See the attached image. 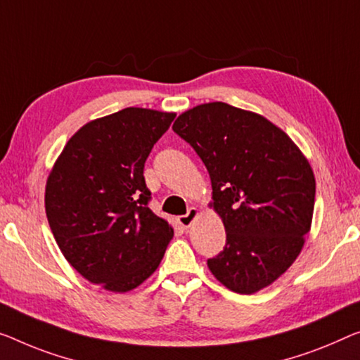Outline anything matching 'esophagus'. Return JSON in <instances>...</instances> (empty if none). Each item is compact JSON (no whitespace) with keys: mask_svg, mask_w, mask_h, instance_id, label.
I'll list each match as a JSON object with an SVG mask.
<instances>
[{"mask_svg":"<svg viewBox=\"0 0 360 360\" xmlns=\"http://www.w3.org/2000/svg\"><path fill=\"white\" fill-rule=\"evenodd\" d=\"M198 213H200V212H198V208H197V207H191V208H189V212H187L186 214H182V217H179V218H178V223H179L181 226L184 228V229L191 228V224L194 223L195 219H197Z\"/></svg>","mask_w":360,"mask_h":360,"instance_id":"34e87169","label":"esophagus"}]
</instances>
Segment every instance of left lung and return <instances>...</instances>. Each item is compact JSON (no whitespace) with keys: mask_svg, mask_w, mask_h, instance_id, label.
<instances>
[{"mask_svg":"<svg viewBox=\"0 0 360 360\" xmlns=\"http://www.w3.org/2000/svg\"><path fill=\"white\" fill-rule=\"evenodd\" d=\"M173 131L207 166L208 207L226 231L224 249L207 262L212 275L238 294L270 286L297 259L312 226L309 160L265 116L223 101L181 112Z\"/></svg>","mask_w":360,"mask_h":360,"instance_id":"8db88e82","label":"left lung"}]
</instances>
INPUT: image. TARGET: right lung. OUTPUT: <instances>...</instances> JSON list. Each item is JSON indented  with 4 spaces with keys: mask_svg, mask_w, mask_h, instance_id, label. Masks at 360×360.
I'll list each match as a JSON object with an SVG mask.
<instances>
[{
    "mask_svg": "<svg viewBox=\"0 0 360 360\" xmlns=\"http://www.w3.org/2000/svg\"><path fill=\"white\" fill-rule=\"evenodd\" d=\"M176 112L124 108L84 124L48 174L56 244L85 280L127 292L153 275L174 229L148 208L143 165Z\"/></svg>",
    "mask_w": 360,
    "mask_h": 360,
    "instance_id": "obj_1",
    "label": "right lung"
}]
</instances>
